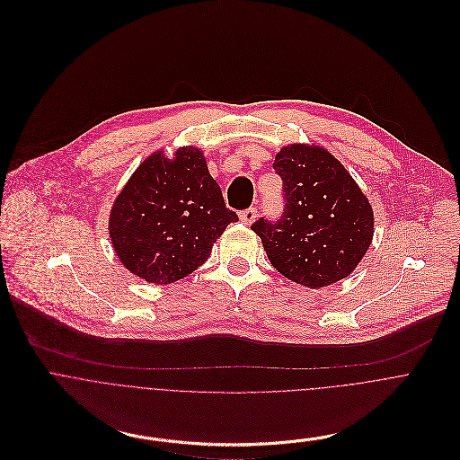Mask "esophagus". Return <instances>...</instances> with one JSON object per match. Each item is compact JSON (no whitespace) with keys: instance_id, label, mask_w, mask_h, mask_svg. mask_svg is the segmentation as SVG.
I'll use <instances>...</instances> for the list:
<instances>
[{"instance_id":"34e87169","label":"esophagus","mask_w":460,"mask_h":460,"mask_svg":"<svg viewBox=\"0 0 460 460\" xmlns=\"http://www.w3.org/2000/svg\"><path fill=\"white\" fill-rule=\"evenodd\" d=\"M255 217H257V208H255V207H250V208L239 212V219H241L244 225H252V223L255 221Z\"/></svg>"}]
</instances>
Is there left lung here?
Wrapping results in <instances>:
<instances>
[{"instance_id": "obj_1", "label": "left lung", "mask_w": 460, "mask_h": 460, "mask_svg": "<svg viewBox=\"0 0 460 460\" xmlns=\"http://www.w3.org/2000/svg\"><path fill=\"white\" fill-rule=\"evenodd\" d=\"M273 170L283 181L285 210L252 225L273 268L308 288L348 278L374 237V210L357 182L319 146H285Z\"/></svg>"}]
</instances>
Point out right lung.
I'll return each instance as SVG.
<instances>
[{
  "instance_id": "1",
  "label": "right lung",
  "mask_w": 460,
  "mask_h": 460,
  "mask_svg": "<svg viewBox=\"0 0 460 460\" xmlns=\"http://www.w3.org/2000/svg\"><path fill=\"white\" fill-rule=\"evenodd\" d=\"M235 221L203 152L187 146L172 159L157 152L139 164L112 207L109 232L132 273L170 285L201 266Z\"/></svg>"
}]
</instances>
